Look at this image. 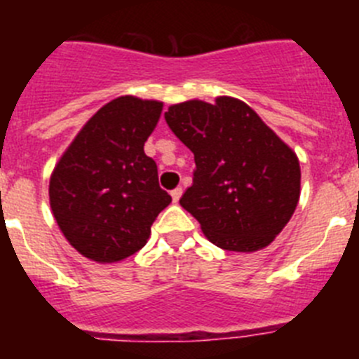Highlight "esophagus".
I'll use <instances>...</instances> for the list:
<instances>
[{
	"label": "esophagus",
	"mask_w": 359,
	"mask_h": 359,
	"mask_svg": "<svg viewBox=\"0 0 359 359\" xmlns=\"http://www.w3.org/2000/svg\"><path fill=\"white\" fill-rule=\"evenodd\" d=\"M182 192H183L182 187H177V189H174L172 192H170V196H172V201H174V203L180 201V198H182Z\"/></svg>",
	"instance_id": "1"
}]
</instances>
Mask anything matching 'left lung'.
<instances>
[{"mask_svg":"<svg viewBox=\"0 0 359 359\" xmlns=\"http://www.w3.org/2000/svg\"><path fill=\"white\" fill-rule=\"evenodd\" d=\"M165 120L194 152V180L180 205L219 248L243 253L266 248L298 205L297 154L237 98L174 104Z\"/></svg>","mask_w":359,"mask_h":359,"instance_id":"obj_1","label":"left lung"}]
</instances>
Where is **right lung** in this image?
I'll list each match as a JSON object with an SVG mask.
<instances>
[{
    "mask_svg": "<svg viewBox=\"0 0 359 359\" xmlns=\"http://www.w3.org/2000/svg\"><path fill=\"white\" fill-rule=\"evenodd\" d=\"M158 100L118 97L86 122L50 177V207L81 255L118 262L142 250L172 198L158 185L144 144L160 120Z\"/></svg>",
    "mask_w": 359,
    "mask_h": 359,
    "instance_id": "add662e5",
    "label": "right lung"
}]
</instances>
